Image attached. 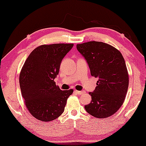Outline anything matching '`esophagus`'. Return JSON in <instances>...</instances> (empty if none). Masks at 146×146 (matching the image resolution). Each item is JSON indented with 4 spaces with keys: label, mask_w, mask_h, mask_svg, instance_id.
<instances>
[{
    "label": "esophagus",
    "mask_w": 146,
    "mask_h": 146,
    "mask_svg": "<svg viewBox=\"0 0 146 146\" xmlns=\"http://www.w3.org/2000/svg\"><path fill=\"white\" fill-rule=\"evenodd\" d=\"M75 93H77V94H83V93H84V91H79V90H75Z\"/></svg>",
    "instance_id": "obj_1"
}]
</instances>
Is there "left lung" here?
<instances>
[{"label": "left lung", "mask_w": 146, "mask_h": 146, "mask_svg": "<svg viewBox=\"0 0 146 146\" xmlns=\"http://www.w3.org/2000/svg\"><path fill=\"white\" fill-rule=\"evenodd\" d=\"M78 52L88 64L92 76L99 78L86 110L92 116L105 118L116 112L123 104L129 87V74L120 51L99 41L77 45Z\"/></svg>", "instance_id": "left-lung-1"}]
</instances>
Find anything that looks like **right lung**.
Masks as SVG:
<instances>
[{"label":"right lung","instance_id":"right-lung-1","mask_svg":"<svg viewBox=\"0 0 146 146\" xmlns=\"http://www.w3.org/2000/svg\"><path fill=\"white\" fill-rule=\"evenodd\" d=\"M73 47L72 43L42 45L30 54L23 65L20 74L21 92L26 108L37 120L50 122L64 111L73 90H60L54 79L62 59Z\"/></svg>","mask_w":146,"mask_h":146}]
</instances>
